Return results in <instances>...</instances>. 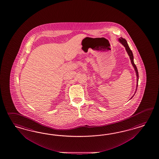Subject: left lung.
Here are the masks:
<instances>
[{
	"mask_svg": "<svg viewBox=\"0 0 159 159\" xmlns=\"http://www.w3.org/2000/svg\"><path fill=\"white\" fill-rule=\"evenodd\" d=\"M118 41L121 44H122V45H124V47H125V49L127 52V53L128 54V55L129 56V58L130 59V62L132 63V66L134 67L135 69V72H136V76H137V84H136V87H138V80H139V74H138V69H137V67L136 66L135 63H134V55H133V53L132 52V51L130 50V48L129 47V45L127 43V41L125 39H123L122 37H120V39H118ZM136 90H137V88H136ZM132 97V98L134 97Z\"/></svg>",
	"mask_w": 159,
	"mask_h": 159,
	"instance_id": "8db88e82",
	"label": "left lung"
}]
</instances>
